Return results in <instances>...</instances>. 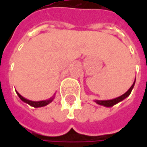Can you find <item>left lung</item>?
I'll return each mask as SVG.
<instances>
[{"mask_svg": "<svg viewBox=\"0 0 147 147\" xmlns=\"http://www.w3.org/2000/svg\"><path fill=\"white\" fill-rule=\"evenodd\" d=\"M136 81V79H135ZM135 81L133 83V85L131 86V88H129L127 90V92L124 94H123L122 96H119V97H116L115 99H112V100H95L94 101L96 103V104L100 105H103V106H105V107H111L115 105L118 104L119 102H121L122 100H123L125 98H127V96L130 95L132 90H133V87H134V84H135Z\"/></svg>", "mask_w": 147, "mask_h": 147, "instance_id": "8db88e82", "label": "left lung"}]
</instances>
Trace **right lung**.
<instances>
[{"label": "right lung", "instance_id": "right-lung-1", "mask_svg": "<svg viewBox=\"0 0 147 147\" xmlns=\"http://www.w3.org/2000/svg\"><path fill=\"white\" fill-rule=\"evenodd\" d=\"M16 93L19 96V97L21 99V100H23L24 102H25L27 104H28L29 105H31L32 107H35V108H38V107H42V106H46L48 104H50L51 102H52V100L55 98V94L52 97H51L48 100H40V101H33V100H28V99L24 98V96H22L17 91H16Z\"/></svg>", "mask_w": 147, "mask_h": 147}]
</instances>
